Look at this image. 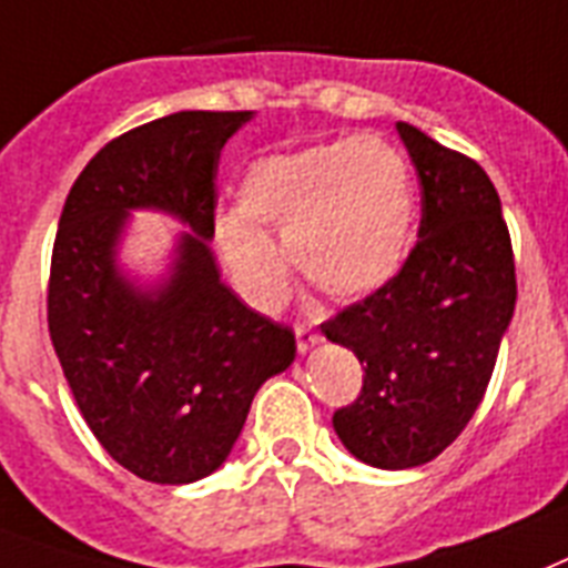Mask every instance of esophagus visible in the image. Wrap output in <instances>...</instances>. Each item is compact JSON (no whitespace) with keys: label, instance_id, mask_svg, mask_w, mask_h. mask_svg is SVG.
I'll return each mask as SVG.
<instances>
[{"label":"esophagus","instance_id":"obj_1","mask_svg":"<svg viewBox=\"0 0 568 568\" xmlns=\"http://www.w3.org/2000/svg\"><path fill=\"white\" fill-rule=\"evenodd\" d=\"M294 338H297L300 353H308V349L317 347V344L324 341V338H321V332H315L312 326H306V324L294 326Z\"/></svg>","mask_w":568,"mask_h":568}]
</instances>
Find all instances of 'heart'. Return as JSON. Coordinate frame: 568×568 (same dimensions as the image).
I'll return each mask as SVG.
<instances>
[{"instance_id":"obj_1","label":"heart","mask_w":568,"mask_h":568,"mask_svg":"<svg viewBox=\"0 0 568 568\" xmlns=\"http://www.w3.org/2000/svg\"><path fill=\"white\" fill-rule=\"evenodd\" d=\"M239 210L219 219V247L260 306L288 294L285 253L262 227L283 233L300 274L332 300L379 292L412 253V169L376 136L256 160L239 183Z\"/></svg>"}]
</instances>
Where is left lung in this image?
<instances>
[{"mask_svg": "<svg viewBox=\"0 0 568 568\" xmlns=\"http://www.w3.org/2000/svg\"><path fill=\"white\" fill-rule=\"evenodd\" d=\"M396 133L417 169L419 239L388 285L321 324L364 367L335 435L379 469L428 464L467 428L516 306L514 247L487 172L414 124Z\"/></svg>", "mask_w": 568, "mask_h": 568, "instance_id": "left-lung-1", "label": "left lung"}]
</instances>
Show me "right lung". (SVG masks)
Here are the masks:
<instances>
[{
    "mask_svg": "<svg viewBox=\"0 0 568 568\" xmlns=\"http://www.w3.org/2000/svg\"><path fill=\"white\" fill-rule=\"evenodd\" d=\"M251 110H180L108 142L69 189L49 274V335L78 408L128 473L192 484L227 460L256 390L294 362V332L244 306L212 256L215 174ZM131 209L183 220L170 276L118 268Z\"/></svg>",
    "mask_w": 568,
    "mask_h": 568,
    "instance_id": "right-lung-1",
    "label": "right lung"
}]
</instances>
